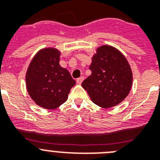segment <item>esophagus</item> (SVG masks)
<instances>
[{"label": "esophagus", "instance_id": "1", "mask_svg": "<svg viewBox=\"0 0 160 160\" xmlns=\"http://www.w3.org/2000/svg\"><path fill=\"white\" fill-rule=\"evenodd\" d=\"M83 80H84V78L80 77L79 78H78L77 80H76V82H77V84L80 85V84H82V82Z\"/></svg>", "mask_w": 160, "mask_h": 160}]
</instances>
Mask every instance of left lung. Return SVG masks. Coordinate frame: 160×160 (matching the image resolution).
I'll list each match as a JSON object with an SVG mask.
<instances>
[{"instance_id": "left-lung-1", "label": "left lung", "mask_w": 160, "mask_h": 160, "mask_svg": "<svg viewBox=\"0 0 160 160\" xmlns=\"http://www.w3.org/2000/svg\"><path fill=\"white\" fill-rule=\"evenodd\" d=\"M89 68L91 74L82 82V87L94 104L111 108L129 94L132 70L125 56L116 48L108 45L98 47Z\"/></svg>"}]
</instances>
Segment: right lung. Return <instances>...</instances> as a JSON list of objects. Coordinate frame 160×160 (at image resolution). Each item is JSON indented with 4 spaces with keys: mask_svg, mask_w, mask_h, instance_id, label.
Segmentation results:
<instances>
[{
    "mask_svg": "<svg viewBox=\"0 0 160 160\" xmlns=\"http://www.w3.org/2000/svg\"><path fill=\"white\" fill-rule=\"evenodd\" d=\"M61 51L54 47L41 49L32 58L25 73L28 94L37 105L54 110L68 98L75 81L59 64Z\"/></svg>",
    "mask_w": 160,
    "mask_h": 160,
    "instance_id": "1",
    "label": "right lung"
}]
</instances>
